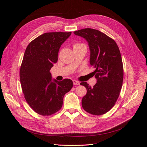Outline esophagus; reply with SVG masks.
Segmentation results:
<instances>
[{
  "label": "esophagus",
  "instance_id": "1",
  "mask_svg": "<svg viewBox=\"0 0 147 147\" xmlns=\"http://www.w3.org/2000/svg\"><path fill=\"white\" fill-rule=\"evenodd\" d=\"M73 83L74 85H80V83L77 80H73Z\"/></svg>",
  "mask_w": 147,
  "mask_h": 147
}]
</instances>
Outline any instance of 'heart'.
<instances>
[{"label":"heart","mask_w":147,"mask_h":147,"mask_svg":"<svg viewBox=\"0 0 147 147\" xmlns=\"http://www.w3.org/2000/svg\"><path fill=\"white\" fill-rule=\"evenodd\" d=\"M80 46H84V45H82V44H75V45H74V47H80Z\"/></svg>","instance_id":"heart-1"}]
</instances>
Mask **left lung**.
<instances>
[{"mask_svg": "<svg viewBox=\"0 0 147 147\" xmlns=\"http://www.w3.org/2000/svg\"><path fill=\"white\" fill-rule=\"evenodd\" d=\"M84 38L90 50V65L95 69L97 80L91 87L86 82V94L82 100L83 109L89 113L101 115L112 109L121 90L123 80V66L119 48L112 38L100 31L86 28L74 32Z\"/></svg>", "mask_w": 147, "mask_h": 147, "instance_id": "left-lung-1", "label": "left lung"}]
</instances>
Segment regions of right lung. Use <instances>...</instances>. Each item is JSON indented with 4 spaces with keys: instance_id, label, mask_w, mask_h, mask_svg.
<instances>
[{
    "instance_id": "1",
    "label": "right lung",
    "mask_w": 147,
    "mask_h": 147,
    "mask_svg": "<svg viewBox=\"0 0 147 147\" xmlns=\"http://www.w3.org/2000/svg\"><path fill=\"white\" fill-rule=\"evenodd\" d=\"M70 32H47L31 42L26 49L20 69V82L26 102L43 116L56 113L63 106L64 95L73 87L70 79H52L50 69L58 59L59 48Z\"/></svg>"
}]
</instances>
